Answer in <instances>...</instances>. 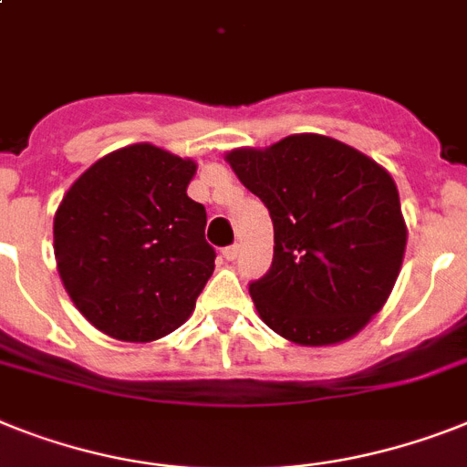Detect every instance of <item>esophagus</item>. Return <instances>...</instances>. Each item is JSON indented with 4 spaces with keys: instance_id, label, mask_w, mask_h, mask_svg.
Here are the masks:
<instances>
[{
    "instance_id": "obj_1",
    "label": "esophagus",
    "mask_w": 467,
    "mask_h": 467,
    "mask_svg": "<svg viewBox=\"0 0 467 467\" xmlns=\"http://www.w3.org/2000/svg\"><path fill=\"white\" fill-rule=\"evenodd\" d=\"M222 255H224L226 260H236V257H238V245H236V243H234V245H226V248L222 250Z\"/></svg>"
}]
</instances>
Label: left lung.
I'll use <instances>...</instances> for the list:
<instances>
[{"instance_id": "left-lung-1", "label": "left lung", "mask_w": 467, "mask_h": 467, "mask_svg": "<svg viewBox=\"0 0 467 467\" xmlns=\"http://www.w3.org/2000/svg\"><path fill=\"white\" fill-rule=\"evenodd\" d=\"M275 224V257L250 296L265 325L300 346L346 341L400 272L406 222L394 179L350 145L300 133L226 155Z\"/></svg>"}]
</instances>
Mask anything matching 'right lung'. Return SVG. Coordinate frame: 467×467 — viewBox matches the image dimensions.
I'll return each instance as SVG.
<instances>
[{
    "label": "right lung",
    "mask_w": 467,
    "mask_h": 467,
    "mask_svg": "<svg viewBox=\"0 0 467 467\" xmlns=\"http://www.w3.org/2000/svg\"><path fill=\"white\" fill-rule=\"evenodd\" d=\"M195 161L138 142L80 173L54 214V257L90 325L155 341L191 317L214 272L205 207L188 198Z\"/></svg>",
    "instance_id": "obj_1"
}]
</instances>
